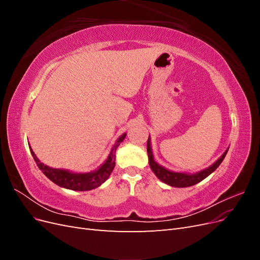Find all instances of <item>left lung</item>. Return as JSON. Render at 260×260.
I'll use <instances>...</instances> for the list:
<instances>
[{"instance_id": "left-lung-1", "label": "left lung", "mask_w": 260, "mask_h": 260, "mask_svg": "<svg viewBox=\"0 0 260 260\" xmlns=\"http://www.w3.org/2000/svg\"><path fill=\"white\" fill-rule=\"evenodd\" d=\"M228 149H229V148H228ZM228 149L217 161H215L208 168L196 172V174H186V172L170 171L165 167L160 166V165L157 164L154 160V156H153L152 147H151V139L148 138V140H147V155H148L149 167H151V169L153 170L155 176L158 178L160 181H162L164 183H166L170 186H175V187L192 186L196 183L201 182V181L204 180L205 178H207L210 174H212V172H214L219 167V165L222 162V160L224 159V157L228 153Z\"/></svg>"}]
</instances>
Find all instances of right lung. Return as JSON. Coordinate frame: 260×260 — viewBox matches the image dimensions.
I'll use <instances>...</instances> for the list:
<instances>
[{
    "mask_svg": "<svg viewBox=\"0 0 260 260\" xmlns=\"http://www.w3.org/2000/svg\"><path fill=\"white\" fill-rule=\"evenodd\" d=\"M125 135H127V133H123L121 137L118 138L111 153H109L107 157L106 161L103 165H101V167H99L94 171L85 172V174H76V172H70L64 169L51 168L39 160L31 147L30 152L34 157L35 161L37 162V166L39 167V169H40L55 184H57L58 186L61 187L69 188V190L73 191H90L100 186L102 183H104L109 178V176H111L112 171L115 167L116 149L124 140Z\"/></svg>",
    "mask_w": 260,
    "mask_h": 260,
    "instance_id": "add662e5",
    "label": "right lung"
}]
</instances>
